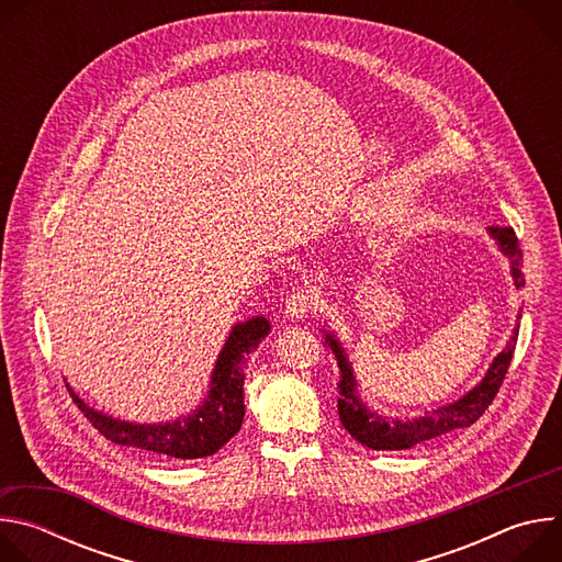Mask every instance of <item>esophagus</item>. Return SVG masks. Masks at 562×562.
<instances>
[{"label":"esophagus","mask_w":562,"mask_h":562,"mask_svg":"<svg viewBox=\"0 0 562 562\" xmlns=\"http://www.w3.org/2000/svg\"><path fill=\"white\" fill-rule=\"evenodd\" d=\"M315 308V293L306 286H300L295 289L289 297H286V304H284V311L291 319H302L306 317L311 311Z\"/></svg>","instance_id":"34e87169"}]
</instances>
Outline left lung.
Returning <instances> with one entry per match:
<instances>
[{
    "label": "left lung",
    "instance_id": "left-lung-1",
    "mask_svg": "<svg viewBox=\"0 0 562 562\" xmlns=\"http://www.w3.org/2000/svg\"><path fill=\"white\" fill-rule=\"evenodd\" d=\"M490 233L498 239L501 249L505 256L512 260V276L516 286H525V276H522V254L518 249V237L512 226H492ZM516 340H518V327L514 329L512 340L507 347L498 353L494 364L490 367L485 380L477 386H473L467 395L451 405H445L440 409H434L431 414L416 418V420H386L380 418L378 414L369 412L356 393V378L351 371V364L340 347V342L327 334V345L336 353L338 369H340V397H338V414L342 427L364 447L375 449V451H400V449H412L418 442L445 436L456 429L471 427L480 416L490 409L494 403L496 393L503 386V380L507 375V369L512 364L514 351H516Z\"/></svg>",
    "mask_w": 562,
    "mask_h": 562
}]
</instances>
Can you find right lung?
<instances>
[{
  "label": "right lung",
  "instance_id": "obj_1",
  "mask_svg": "<svg viewBox=\"0 0 562 562\" xmlns=\"http://www.w3.org/2000/svg\"><path fill=\"white\" fill-rule=\"evenodd\" d=\"M271 331V325L265 317L247 319L235 325L211 375V391L204 405L189 418L169 423V425H133L113 420L87 403H82L70 391L77 409L87 416V420L111 442L135 447L159 458L193 460L213 456L220 451L243 427L245 418V375L239 371L245 356L258 347Z\"/></svg>",
  "mask_w": 562,
  "mask_h": 562
}]
</instances>
